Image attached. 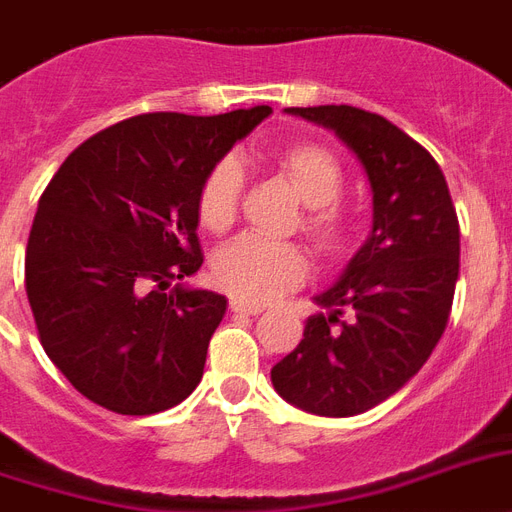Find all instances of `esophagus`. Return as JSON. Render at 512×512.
<instances>
[{
  "label": "esophagus",
  "instance_id": "esophagus-1",
  "mask_svg": "<svg viewBox=\"0 0 512 512\" xmlns=\"http://www.w3.org/2000/svg\"><path fill=\"white\" fill-rule=\"evenodd\" d=\"M231 311L241 313V316H257V313H263V305L244 303V300H231Z\"/></svg>",
  "mask_w": 512,
  "mask_h": 512
}]
</instances>
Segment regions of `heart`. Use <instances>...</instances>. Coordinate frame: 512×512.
Wrapping results in <instances>:
<instances>
[{"label": "heart", "instance_id": "1", "mask_svg": "<svg viewBox=\"0 0 512 512\" xmlns=\"http://www.w3.org/2000/svg\"><path fill=\"white\" fill-rule=\"evenodd\" d=\"M303 199V231L324 257H340L353 241V217L340 201L345 170L327 146L292 143L268 159ZM241 170L231 159L212 164L196 188V220L204 231L225 233L239 217ZM308 252L295 241H271L241 236L223 247L212 260L215 281L236 300L268 303L295 289L308 276Z\"/></svg>", "mask_w": 512, "mask_h": 512}]
</instances>
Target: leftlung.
Masks as SVG:
<instances>
[{"instance_id": "obj_1", "label": "left lung", "mask_w": 512, "mask_h": 512, "mask_svg": "<svg viewBox=\"0 0 512 512\" xmlns=\"http://www.w3.org/2000/svg\"><path fill=\"white\" fill-rule=\"evenodd\" d=\"M289 114L324 124L353 148L372 183L374 220L342 279L316 297L327 316L308 319L271 380L303 412L353 417L404 388L444 335L460 276V223L436 159L385 116L353 106Z\"/></svg>"}]
</instances>
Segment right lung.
<instances>
[{
	"label": "right lung",
	"instance_id": "obj_1",
	"mask_svg": "<svg viewBox=\"0 0 512 512\" xmlns=\"http://www.w3.org/2000/svg\"><path fill=\"white\" fill-rule=\"evenodd\" d=\"M268 106L140 114L74 148L44 188L26 295L44 353L92 404L156 414L193 393L225 297L183 289L201 268L196 188Z\"/></svg>",
	"mask_w": 512,
	"mask_h": 512
}]
</instances>
